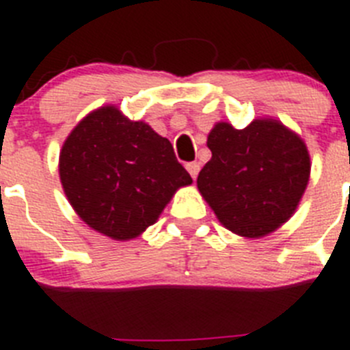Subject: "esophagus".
Segmentation results:
<instances>
[{
    "instance_id": "esophagus-1",
    "label": "esophagus",
    "mask_w": 350,
    "mask_h": 350,
    "mask_svg": "<svg viewBox=\"0 0 350 350\" xmlns=\"http://www.w3.org/2000/svg\"><path fill=\"white\" fill-rule=\"evenodd\" d=\"M187 170H189L190 176L196 180L199 174V170H201V163H199V161H190V163H187Z\"/></svg>"
}]
</instances>
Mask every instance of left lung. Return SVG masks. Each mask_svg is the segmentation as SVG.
Listing matches in <instances>:
<instances>
[{
    "label": "left lung",
    "mask_w": 350,
    "mask_h": 350,
    "mask_svg": "<svg viewBox=\"0 0 350 350\" xmlns=\"http://www.w3.org/2000/svg\"><path fill=\"white\" fill-rule=\"evenodd\" d=\"M211 160L198 189L230 231L265 237L292 217L310 180V154L301 139L272 119L243 130L219 122L208 135Z\"/></svg>",
    "instance_id": "left-lung-1"
}]
</instances>
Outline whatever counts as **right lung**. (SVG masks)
Listing matches in <instances>:
<instances>
[{"mask_svg": "<svg viewBox=\"0 0 350 350\" xmlns=\"http://www.w3.org/2000/svg\"><path fill=\"white\" fill-rule=\"evenodd\" d=\"M60 181L83 222L113 240H130L154 224L192 178L172 144L116 107L92 111L70 131L60 152Z\"/></svg>", "mask_w": 350, "mask_h": 350, "instance_id": "1", "label": "right lung"}]
</instances>
